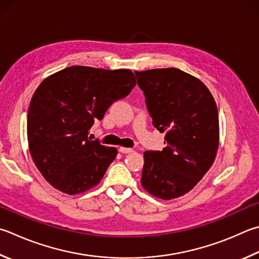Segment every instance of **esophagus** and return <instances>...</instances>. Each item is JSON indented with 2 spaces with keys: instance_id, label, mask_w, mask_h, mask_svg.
I'll return each mask as SVG.
<instances>
[{
  "instance_id": "esophagus-1",
  "label": "esophagus",
  "mask_w": 259,
  "mask_h": 259,
  "mask_svg": "<svg viewBox=\"0 0 259 259\" xmlns=\"http://www.w3.org/2000/svg\"><path fill=\"white\" fill-rule=\"evenodd\" d=\"M119 152H121L122 154H128V153H133L134 149L125 148V147H120V148H119Z\"/></svg>"
}]
</instances>
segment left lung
<instances>
[{"label":"left lung","instance_id":"left-lung-1","mask_svg":"<svg viewBox=\"0 0 259 259\" xmlns=\"http://www.w3.org/2000/svg\"><path fill=\"white\" fill-rule=\"evenodd\" d=\"M153 125L165 133L162 150L144 153L142 185L170 200L189 192L213 164L219 148V113L199 79L176 68L136 71Z\"/></svg>","mask_w":259,"mask_h":259}]
</instances>
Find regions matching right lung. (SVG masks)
<instances>
[{"label": "right lung", "mask_w": 259, "mask_h": 259, "mask_svg": "<svg viewBox=\"0 0 259 259\" xmlns=\"http://www.w3.org/2000/svg\"><path fill=\"white\" fill-rule=\"evenodd\" d=\"M135 86L128 69L72 65L36 89L28 109V145L35 165L55 189L77 195L100 183L117 150L91 140L88 131Z\"/></svg>", "instance_id": "1"}]
</instances>
